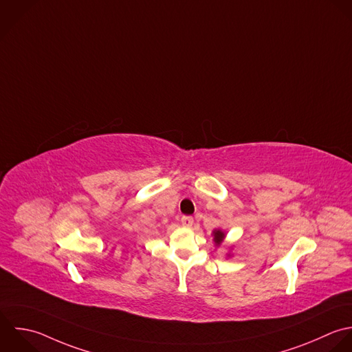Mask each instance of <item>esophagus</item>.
<instances>
[{"label":"esophagus","instance_id":"obj_1","mask_svg":"<svg viewBox=\"0 0 352 352\" xmlns=\"http://www.w3.org/2000/svg\"><path fill=\"white\" fill-rule=\"evenodd\" d=\"M181 223L185 226V228H190L193 225V218L189 217V215H184L181 218Z\"/></svg>","mask_w":352,"mask_h":352}]
</instances>
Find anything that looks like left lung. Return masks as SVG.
Wrapping results in <instances>:
<instances>
[{
	"label": "left lung",
	"mask_w": 352,
	"mask_h": 352,
	"mask_svg": "<svg viewBox=\"0 0 352 352\" xmlns=\"http://www.w3.org/2000/svg\"><path fill=\"white\" fill-rule=\"evenodd\" d=\"M223 239H225V234L221 230H215L214 232V240H215L217 244H221L223 241Z\"/></svg>",
	"instance_id": "8db88e82"
}]
</instances>
